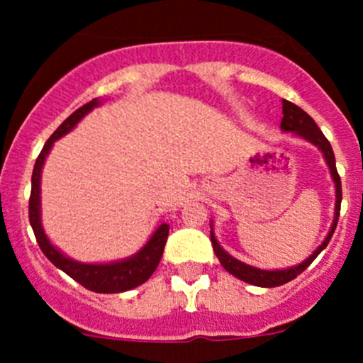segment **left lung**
<instances>
[{"label":"left lung","instance_id":"obj_1","mask_svg":"<svg viewBox=\"0 0 363 363\" xmlns=\"http://www.w3.org/2000/svg\"><path fill=\"white\" fill-rule=\"evenodd\" d=\"M281 112H284V118H281L280 129L284 133H291L296 134V136L303 138L309 143H313L314 147H318L322 150L323 158H325L327 167H329V171H331V178L335 182V189H336V201H335V220L331 223V229L327 233L325 240L322 242V245H318V249L306 258L301 264L294 265V267H287V269H274V271H265V269H258L252 267L249 264H243L240 259H236L234 256H230L229 252L223 249V247L218 243L216 236H214V229H213V221H211V243H213L214 255L218 256L220 259V264L223 265L227 272H230L233 277H236L238 280L245 281V284L256 285V287H278V285H284L287 281L294 280L298 274L306 271L311 264H313V259L320 255L327 247L329 240H331L333 233L336 229V223H338V216H340V203H342V182H340L338 171H336V162H335V152H333L331 143L327 142V138L323 136L322 130L316 123H314L313 118L307 114L306 111H301L298 105L291 104L287 99H281Z\"/></svg>","mask_w":363,"mask_h":363}]
</instances>
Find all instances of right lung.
Wrapping results in <instances>:
<instances>
[{
    "label": "right lung",
    "instance_id": "obj_1",
    "mask_svg": "<svg viewBox=\"0 0 363 363\" xmlns=\"http://www.w3.org/2000/svg\"><path fill=\"white\" fill-rule=\"evenodd\" d=\"M101 101L98 98L85 104L79 107L78 111L72 112L65 121H63L52 136L47 140V143L41 149L40 156L36 160L34 171H32V191H30V200H28V220L34 234H36L38 245L43 251V255L56 265L57 269H62L67 272L72 280L82 284L85 289L94 291V293H123L138 287V285L145 284L152 272L158 267L160 259H162L163 249H165L167 236H169V223L162 221L156 230L152 233L145 245L136 252V255L129 256V258L118 259V262H108V264H83L78 259L69 258L63 255L57 247L50 243L49 236L45 234L43 223H41V169L43 163L49 156L50 149H52L54 142L60 140L62 136L69 134L70 130L83 120V118L92 111V108L99 107Z\"/></svg>",
    "mask_w": 363,
    "mask_h": 363
}]
</instances>
